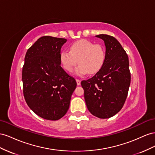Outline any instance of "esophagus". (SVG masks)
<instances>
[{"mask_svg":"<svg viewBox=\"0 0 155 155\" xmlns=\"http://www.w3.org/2000/svg\"><path fill=\"white\" fill-rule=\"evenodd\" d=\"M76 81H77V85H78V86H80V85H81V81L79 80V79H76Z\"/></svg>","mask_w":155,"mask_h":155,"instance_id":"1","label":"esophagus"}]
</instances>
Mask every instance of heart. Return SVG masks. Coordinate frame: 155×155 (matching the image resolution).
Wrapping results in <instances>:
<instances>
[{
  "label": "heart",
  "instance_id": "obj_1",
  "mask_svg": "<svg viewBox=\"0 0 155 155\" xmlns=\"http://www.w3.org/2000/svg\"><path fill=\"white\" fill-rule=\"evenodd\" d=\"M70 51H62L60 61L65 69L72 71L78 63L74 72L78 75L94 74L102 68L105 60L103 47L87 39H80L70 45Z\"/></svg>",
  "mask_w": 155,
  "mask_h": 155
}]
</instances>
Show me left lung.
I'll use <instances>...</instances> for the list:
<instances>
[{
    "mask_svg": "<svg viewBox=\"0 0 155 155\" xmlns=\"http://www.w3.org/2000/svg\"><path fill=\"white\" fill-rule=\"evenodd\" d=\"M106 47L104 64L95 76L82 81L88 110L94 116L110 118L124 105L130 84L129 58L117 39L107 34L95 36Z\"/></svg>",
    "mask_w": 155,
    "mask_h": 155,
    "instance_id": "left-lung-1",
    "label": "left lung"
}]
</instances>
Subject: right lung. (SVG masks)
Instances as JSON below:
<instances>
[{"mask_svg": "<svg viewBox=\"0 0 155 155\" xmlns=\"http://www.w3.org/2000/svg\"><path fill=\"white\" fill-rule=\"evenodd\" d=\"M64 38L43 36L26 52L22 71L23 95L38 116L47 120L62 117L69 108L77 87L75 79L61 67L60 51Z\"/></svg>", "mask_w": 155, "mask_h": 155, "instance_id": "right-lung-1", "label": "right lung"}]
</instances>
